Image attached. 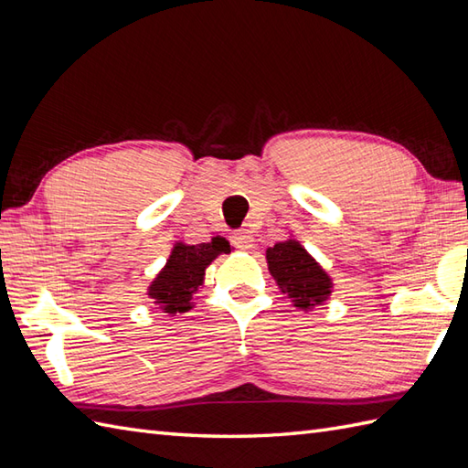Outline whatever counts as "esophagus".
<instances>
[{
	"label": "esophagus",
	"mask_w": 468,
	"mask_h": 468,
	"mask_svg": "<svg viewBox=\"0 0 468 468\" xmlns=\"http://www.w3.org/2000/svg\"><path fill=\"white\" fill-rule=\"evenodd\" d=\"M231 243H233V247H237V249L247 250V249L253 247L255 237H253V233H250V231L243 229V231H237V233L231 235Z\"/></svg>",
	"instance_id": "obj_1"
}]
</instances>
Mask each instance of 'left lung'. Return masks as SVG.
Returning <instances> with one entry per match:
<instances>
[{
    "label": "left lung",
    "mask_w": 468,
    "mask_h": 468,
    "mask_svg": "<svg viewBox=\"0 0 468 468\" xmlns=\"http://www.w3.org/2000/svg\"><path fill=\"white\" fill-rule=\"evenodd\" d=\"M267 262L281 292L292 298L296 308L310 310L330 296L332 281L326 271L294 239L269 247Z\"/></svg>",
    "instance_id": "8db88e82"
}]
</instances>
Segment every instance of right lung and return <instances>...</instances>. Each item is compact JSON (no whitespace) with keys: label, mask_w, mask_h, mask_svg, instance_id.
<instances>
[{"label":"right lung","mask_w":468,"mask_h":468,"mask_svg":"<svg viewBox=\"0 0 468 468\" xmlns=\"http://www.w3.org/2000/svg\"><path fill=\"white\" fill-rule=\"evenodd\" d=\"M229 250L231 247L223 237H213L211 243L199 245L176 243L165 267L150 284V298L167 314L186 313L191 308V294L203 284L207 265L215 257Z\"/></svg>","instance_id":"obj_1"}]
</instances>
